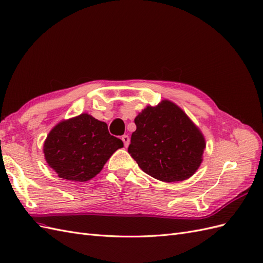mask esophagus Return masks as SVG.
<instances>
[{"label": "esophagus", "instance_id": "1", "mask_svg": "<svg viewBox=\"0 0 263 263\" xmlns=\"http://www.w3.org/2000/svg\"><path fill=\"white\" fill-rule=\"evenodd\" d=\"M122 141H123L125 147L130 144V138H129V136H122Z\"/></svg>", "mask_w": 263, "mask_h": 263}]
</instances>
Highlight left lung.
Wrapping results in <instances>:
<instances>
[{
  "instance_id": "1",
  "label": "left lung",
  "mask_w": 263,
  "mask_h": 263,
  "mask_svg": "<svg viewBox=\"0 0 263 263\" xmlns=\"http://www.w3.org/2000/svg\"><path fill=\"white\" fill-rule=\"evenodd\" d=\"M130 156L149 176L164 182L190 178L201 164L204 138L186 114L170 101L147 106L134 119Z\"/></svg>"
}]
</instances>
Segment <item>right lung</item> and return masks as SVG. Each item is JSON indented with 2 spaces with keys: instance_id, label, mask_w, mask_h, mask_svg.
I'll return each instance as SVG.
<instances>
[{
  "instance_id": "right-lung-1",
  "label": "right lung",
  "mask_w": 263,
  "mask_h": 263,
  "mask_svg": "<svg viewBox=\"0 0 263 263\" xmlns=\"http://www.w3.org/2000/svg\"><path fill=\"white\" fill-rule=\"evenodd\" d=\"M123 142L111 136L105 122L83 113L53 127L44 142V156L58 176L84 182L94 178Z\"/></svg>"
}]
</instances>
